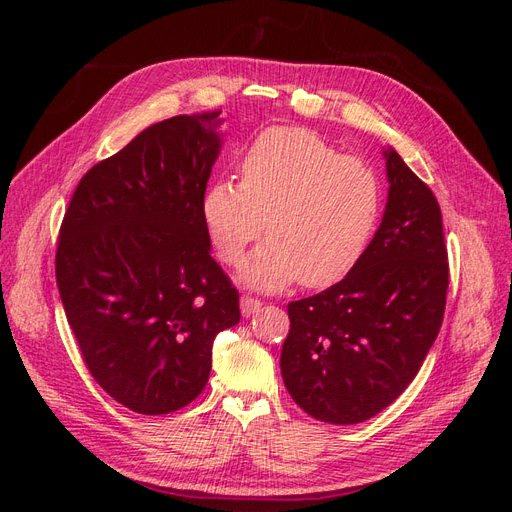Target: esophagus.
I'll list each match as a JSON object with an SVG mask.
<instances>
[{"label":"esophagus","instance_id":"esophagus-1","mask_svg":"<svg viewBox=\"0 0 512 512\" xmlns=\"http://www.w3.org/2000/svg\"><path fill=\"white\" fill-rule=\"evenodd\" d=\"M260 307H262V303H260L258 299L250 297V294H243V297H241V314H243L245 318L254 316Z\"/></svg>","mask_w":512,"mask_h":512}]
</instances>
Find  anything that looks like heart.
Here are the masks:
<instances>
[{"label": "heart", "mask_w": 512, "mask_h": 512, "mask_svg": "<svg viewBox=\"0 0 512 512\" xmlns=\"http://www.w3.org/2000/svg\"><path fill=\"white\" fill-rule=\"evenodd\" d=\"M241 177L211 183L203 215L228 265L265 230L267 243L241 269L247 286L327 288L359 262L380 215V183L365 162L305 128L280 126L247 149Z\"/></svg>", "instance_id": "heart-1"}]
</instances>
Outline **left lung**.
<instances>
[{
    "label": "left lung",
    "mask_w": 512,
    "mask_h": 512,
    "mask_svg": "<svg viewBox=\"0 0 512 512\" xmlns=\"http://www.w3.org/2000/svg\"><path fill=\"white\" fill-rule=\"evenodd\" d=\"M382 222L342 282L288 305L282 378L309 416L354 425L408 389L442 327L448 262L433 192L382 147Z\"/></svg>",
    "instance_id": "obj_1"
}]
</instances>
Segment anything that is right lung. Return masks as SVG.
Wrapping results in <instances>:
<instances>
[{
    "label": "right lung",
    "mask_w": 512,
    "mask_h": 512,
    "mask_svg": "<svg viewBox=\"0 0 512 512\" xmlns=\"http://www.w3.org/2000/svg\"><path fill=\"white\" fill-rule=\"evenodd\" d=\"M222 121L153 123L81 179L59 230L57 286L83 361L138 414L203 393L215 335L241 320L203 215Z\"/></svg>",
    "instance_id": "1"
}]
</instances>
